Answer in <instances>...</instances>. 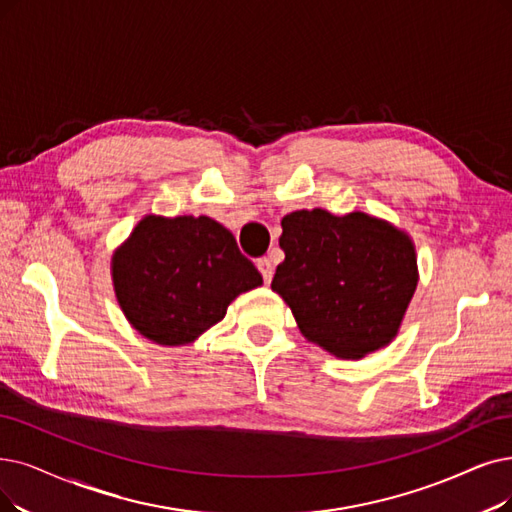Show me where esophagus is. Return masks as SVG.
Instances as JSON below:
<instances>
[{
  "label": "esophagus",
  "instance_id": "1",
  "mask_svg": "<svg viewBox=\"0 0 512 512\" xmlns=\"http://www.w3.org/2000/svg\"><path fill=\"white\" fill-rule=\"evenodd\" d=\"M256 267H258V271L262 273V279L267 281V283H271V279H273V262H271V258H258V262H256Z\"/></svg>",
  "mask_w": 512,
  "mask_h": 512
}]
</instances>
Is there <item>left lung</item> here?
<instances>
[{
    "mask_svg": "<svg viewBox=\"0 0 512 512\" xmlns=\"http://www.w3.org/2000/svg\"><path fill=\"white\" fill-rule=\"evenodd\" d=\"M285 260L271 288L302 336L338 359H361L397 336L418 285L410 235L365 212L298 210L281 220Z\"/></svg>",
    "mask_w": 512,
    "mask_h": 512,
    "instance_id": "1",
    "label": "left lung"
}]
</instances>
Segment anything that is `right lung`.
Wrapping results in <instances>:
<instances>
[{"mask_svg":"<svg viewBox=\"0 0 512 512\" xmlns=\"http://www.w3.org/2000/svg\"><path fill=\"white\" fill-rule=\"evenodd\" d=\"M111 275L134 330L163 346L197 340L262 285L233 233L208 216H145L115 250Z\"/></svg>","mask_w":512,"mask_h":512,"instance_id":"obj_1","label":"right lung"}]
</instances>
